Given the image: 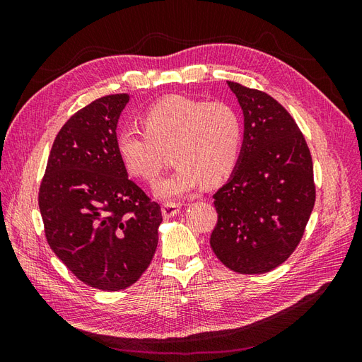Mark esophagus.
<instances>
[{
  "label": "esophagus",
  "instance_id": "34e87169",
  "mask_svg": "<svg viewBox=\"0 0 362 362\" xmlns=\"http://www.w3.org/2000/svg\"><path fill=\"white\" fill-rule=\"evenodd\" d=\"M180 208H181V204H178V202H166V204H163V206H161L163 217L164 218L173 217L175 214H178Z\"/></svg>",
  "mask_w": 362,
  "mask_h": 362
}]
</instances>
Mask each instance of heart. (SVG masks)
Returning <instances> with one entry per match:
<instances>
[{"mask_svg": "<svg viewBox=\"0 0 362 362\" xmlns=\"http://www.w3.org/2000/svg\"><path fill=\"white\" fill-rule=\"evenodd\" d=\"M141 124L145 131L125 128L117 134V154L129 173L151 182L170 151L175 168L156 184L163 199L181 198L202 181L226 180L242 154V117L226 103L166 98L149 108Z\"/></svg>", "mask_w": 362, "mask_h": 362, "instance_id": "1", "label": "heart"}]
</instances>
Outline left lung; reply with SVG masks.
<instances>
[{"mask_svg": "<svg viewBox=\"0 0 362 362\" xmlns=\"http://www.w3.org/2000/svg\"><path fill=\"white\" fill-rule=\"evenodd\" d=\"M245 116L237 166L214 193L217 223L210 245L243 275L267 273L303 237L315 202L313 158L291 115L266 92L228 81Z\"/></svg>", "mask_w": 362, "mask_h": 362, "instance_id": "left-lung-1", "label": "left lung"}]
</instances>
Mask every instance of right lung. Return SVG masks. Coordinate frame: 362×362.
Wrapping results in <instances>:
<instances>
[{"mask_svg":"<svg viewBox=\"0 0 362 362\" xmlns=\"http://www.w3.org/2000/svg\"><path fill=\"white\" fill-rule=\"evenodd\" d=\"M129 95L95 100L54 140L39 189L45 237L74 275L104 291L141 276L158 243L161 208L128 178L116 127Z\"/></svg>","mask_w":362,"mask_h":362,"instance_id":"right-lung-1","label":"right lung"}]
</instances>
